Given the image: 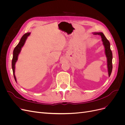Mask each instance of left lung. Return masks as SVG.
I'll list each match as a JSON object with an SVG mask.
<instances>
[{
  "label": "left lung",
  "instance_id": "left-lung-1",
  "mask_svg": "<svg viewBox=\"0 0 125 125\" xmlns=\"http://www.w3.org/2000/svg\"><path fill=\"white\" fill-rule=\"evenodd\" d=\"M94 34H98L101 36L102 41L103 42V44L105 48V54L106 56V57L107 59V68H108V75L109 77L110 76L113 68V65H112V59H113V55L112 52L111 50L110 47V43L108 40L106 38V37L104 35V34L102 32L100 33H94Z\"/></svg>",
  "mask_w": 125,
  "mask_h": 125
}]
</instances>
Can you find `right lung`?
Here are the masks:
<instances>
[{
  "instance_id": "1",
  "label": "right lung",
  "mask_w": 125,
  "mask_h": 125,
  "mask_svg": "<svg viewBox=\"0 0 125 125\" xmlns=\"http://www.w3.org/2000/svg\"><path fill=\"white\" fill-rule=\"evenodd\" d=\"M30 34V33H26L22 36L21 37V39L20 40V41L19 42V43L17 45L16 47L14 48L13 52V58L12 60V68L13 70V76L15 80L16 81V76H15L14 74V69H15V63H16L17 60L18 59V56L19 54L20 53V52L21 51V49L22 47V46H23L26 39H27V37L29 36Z\"/></svg>"
}]
</instances>
